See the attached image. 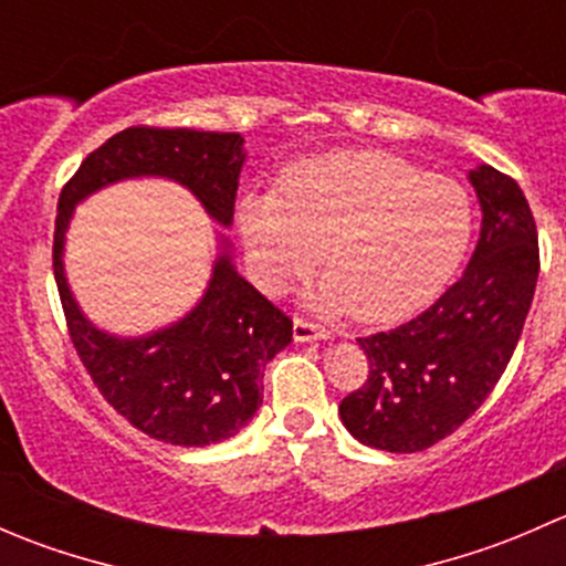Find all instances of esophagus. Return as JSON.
I'll use <instances>...</instances> for the list:
<instances>
[{
    "label": "esophagus",
    "mask_w": 566,
    "mask_h": 566,
    "mask_svg": "<svg viewBox=\"0 0 566 566\" xmlns=\"http://www.w3.org/2000/svg\"><path fill=\"white\" fill-rule=\"evenodd\" d=\"M293 336H295V342H317V339H325L328 334H325V328H319V325L310 323V319L295 317Z\"/></svg>",
    "instance_id": "1"
}]
</instances>
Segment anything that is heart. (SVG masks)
<instances>
[{
  "mask_svg": "<svg viewBox=\"0 0 566 566\" xmlns=\"http://www.w3.org/2000/svg\"><path fill=\"white\" fill-rule=\"evenodd\" d=\"M238 230L268 293L317 265L319 301L361 323H391L430 304L465 256L468 191L380 150H336L295 161L279 191H251Z\"/></svg>",
  "mask_w": 566,
  "mask_h": 566,
  "instance_id": "heart-1",
  "label": "heart"
}]
</instances>
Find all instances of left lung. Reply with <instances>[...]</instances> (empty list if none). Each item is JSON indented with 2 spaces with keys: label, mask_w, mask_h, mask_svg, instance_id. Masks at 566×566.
I'll use <instances>...</instances> for the list:
<instances>
[{
  "label": "left lung",
  "mask_w": 566,
  "mask_h": 566,
  "mask_svg": "<svg viewBox=\"0 0 566 566\" xmlns=\"http://www.w3.org/2000/svg\"><path fill=\"white\" fill-rule=\"evenodd\" d=\"M468 180L482 230L462 276L410 323L358 339L369 378L342 399L339 416L364 447L410 454L452 436L521 339L539 276L534 216L510 175L482 164Z\"/></svg>",
  "instance_id": "8db88e82"
}]
</instances>
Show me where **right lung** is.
<instances>
[{
	"label": "right lung",
	"mask_w": 566,
	"mask_h": 566,
	"mask_svg": "<svg viewBox=\"0 0 566 566\" xmlns=\"http://www.w3.org/2000/svg\"><path fill=\"white\" fill-rule=\"evenodd\" d=\"M243 161L241 134L136 125L90 153L56 205L54 279L73 347L106 402L172 447H210L249 424L262 405L268 361L293 342V319L235 271L230 241L221 238L208 290L186 317L145 336L106 334L67 287L65 232L82 199L130 177L180 182L210 219L230 227Z\"/></svg>",
	"instance_id": "obj_1"
}]
</instances>
